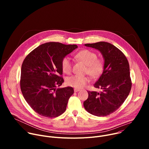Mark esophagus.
Returning a JSON list of instances; mask_svg holds the SVG:
<instances>
[{
	"label": "esophagus",
	"instance_id": "1",
	"mask_svg": "<svg viewBox=\"0 0 149 149\" xmlns=\"http://www.w3.org/2000/svg\"><path fill=\"white\" fill-rule=\"evenodd\" d=\"M80 91V90H79V89H78V88H74V91H75V92H78V91Z\"/></svg>",
	"mask_w": 149,
	"mask_h": 149
}]
</instances>
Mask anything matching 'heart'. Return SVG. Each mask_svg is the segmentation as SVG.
Returning <instances> with one entry per match:
<instances>
[{"label": "heart", "mask_w": 149, "mask_h": 149, "mask_svg": "<svg viewBox=\"0 0 149 149\" xmlns=\"http://www.w3.org/2000/svg\"><path fill=\"white\" fill-rule=\"evenodd\" d=\"M75 58L87 65L86 72L93 78H98L102 74L105 62L102 58H97V54L95 52L88 49H83L75 55ZM61 68L64 73L67 74L71 73L72 63L70 58L65 56L62 59ZM66 82L70 86L81 88L90 82V78L88 76L74 75L68 77Z\"/></svg>", "instance_id": "b5f03b06"}]
</instances>
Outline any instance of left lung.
I'll return each mask as SVG.
<instances>
[{
	"instance_id": "1",
	"label": "left lung",
	"mask_w": 149,
	"mask_h": 149,
	"mask_svg": "<svg viewBox=\"0 0 149 149\" xmlns=\"http://www.w3.org/2000/svg\"><path fill=\"white\" fill-rule=\"evenodd\" d=\"M99 50L104 58V70L94 85L101 93L88 91L84 102V108L90 114L107 116L116 111L128 97L132 88L129 61L117 47L105 42L85 44Z\"/></svg>"
}]
</instances>
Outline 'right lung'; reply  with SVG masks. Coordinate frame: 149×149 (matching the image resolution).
<instances>
[{
	"instance_id": "obj_1",
	"label": "right lung",
	"mask_w": 149,
	"mask_h": 149,
	"mask_svg": "<svg viewBox=\"0 0 149 149\" xmlns=\"http://www.w3.org/2000/svg\"><path fill=\"white\" fill-rule=\"evenodd\" d=\"M77 48L76 45L48 42L34 49L24 59L20 90L30 107L40 116L54 118L66 110L74 89L71 87L56 88L63 82L62 59Z\"/></svg>"
}]
</instances>
